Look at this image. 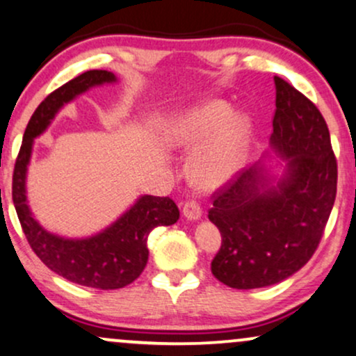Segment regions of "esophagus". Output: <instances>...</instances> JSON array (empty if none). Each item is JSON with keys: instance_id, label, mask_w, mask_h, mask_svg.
I'll list each match as a JSON object with an SVG mask.
<instances>
[{"instance_id": "obj_1", "label": "esophagus", "mask_w": 356, "mask_h": 356, "mask_svg": "<svg viewBox=\"0 0 356 356\" xmlns=\"http://www.w3.org/2000/svg\"><path fill=\"white\" fill-rule=\"evenodd\" d=\"M182 212H184V217H187L189 220H199L200 217H202V209H200L199 202H195L194 199L186 200V202H184Z\"/></svg>"}]
</instances>
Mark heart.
Instances as JSON below:
<instances>
[{"label": "heart", "mask_w": 356, "mask_h": 356, "mask_svg": "<svg viewBox=\"0 0 356 356\" xmlns=\"http://www.w3.org/2000/svg\"><path fill=\"white\" fill-rule=\"evenodd\" d=\"M232 118V108L224 101H211L175 115L165 131L172 147L197 149L191 174L204 189H216L235 177L245 157L248 124Z\"/></svg>", "instance_id": "obj_1"}]
</instances>
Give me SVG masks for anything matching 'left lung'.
Instances as JSON below:
<instances>
[{"label":"left lung","instance_id":"1","mask_svg":"<svg viewBox=\"0 0 356 356\" xmlns=\"http://www.w3.org/2000/svg\"><path fill=\"white\" fill-rule=\"evenodd\" d=\"M272 149L285 161L280 179L262 162L212 194L209 220L222 245L212 273L238 290L285 280L315 254L337 197V159L322 113L275 76Z\"/></svg>","mask_w":356,"mask_h":356}]
</instances>
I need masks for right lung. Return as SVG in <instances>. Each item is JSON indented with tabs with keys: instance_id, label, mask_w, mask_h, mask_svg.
<instances>
[{
	"instance_id": "1",
	"label": "right lung",
	"mask_w": 356,
	"mask_h": 356,
	"mask_svg": "<svg viewBox=\"0 0 356 356\" xmlns=\"http://www.w3.org/2000/svg\"><path fill=\"white\" fill-rule=\"evenodd\" d=\"M115 83L109 71L92 70L63 84L38 106L23 136L13 172V202L33 252L46 267L72 284L115 290L132 284L149 259L147 237L159 225L179 220V209L169 197L143 195L126 213L102 232L88 238H64L42 229L26 200V170L34 137L46 131L58 111L92 86Z\"/></svg>"
}]
</instances>
